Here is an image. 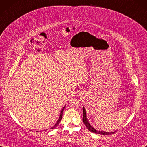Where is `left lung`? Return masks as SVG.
Segmentation results:
<instances>
[{
	"label": "left lung",
	"mask_w": 147,
	"mask_h": 147,
	"mask_svg": "<svg viewBox=\"0 0 147 147\" xmlns=\"http://www.w3.org/2000/svg\"><path fill=\"white\" fill-rule=\"evenodd\" d=\"M83 121L84 124H85L86 127L88 128V129L90 131H91L92 133H96V134H100V135H112V134H114L115 132H111V133H107V132H104V131H99L96 130L95 129L93 128V127L90 125V123H88V120H87L86 119V111H85V107L83 108Z\"/></svg>",
	"instance_id": "1"
}]
</instances>
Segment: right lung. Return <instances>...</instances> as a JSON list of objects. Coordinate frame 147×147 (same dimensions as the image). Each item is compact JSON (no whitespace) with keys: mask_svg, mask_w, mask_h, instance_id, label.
<instances>
[{"mask_svg":"<svg viewBox=\"0 0 147 147\" xmlns=\"http://www.w3.org/2000/svg\"><path fill=\"white\" fill-rule=\"evenodd\" d=\"M64 108H65V106H64V107H63V109H62V111H61V114H60V117H59V119H58L57 122V123H56V124H55V125H54V126L52 127H51V129H54V128H55V127L58 126V124H59V122L61 121V119H62V112H63V111H64ZM47 131V129L44 130V131Z\"/></svg>","mask_w":147,"mask_h":147,"instance_id":"obj_1","label":"right lung"}]
</instances>
